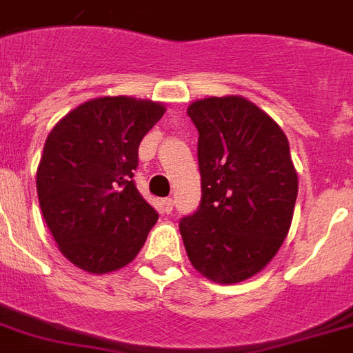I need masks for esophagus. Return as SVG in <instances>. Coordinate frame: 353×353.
Wrapping results in <instances>:
<instances>
[{
	"label": "esophagus",
	"instance_id": "34e87169",
	"mask_svg": "<svg viewBox=\"0 0 353 353\" xmlns=\"http://www.w3.org/2000/svg\"><path fill=\"white\" fill-rule=\"evenodd\" d=\"M163 210H164V213H172V210H174V200H172V198H164Z\"/></svg>",
	"mask_w": 353,
	"mask_h": 353
}]
</instances>
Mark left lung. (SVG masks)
<instances>
[{
	"label": "left lung",
	"mask_w": 353,
	"mask_h": 353,
	"mask_svg": "<svg viewBox=\"0 0 353 353\" xmlns=\"http://www.w3.org/2000/svg\"><path fill=\"white\" fill-rule=\"evenodd\" d=\"M198 130L202 200L179 221L194 270L219 284L262 271L288 234L297 174L283 129L243 97H210L187 108Z\"/></svg>",
	"instance_id": "obj_1"
}]
</instances>
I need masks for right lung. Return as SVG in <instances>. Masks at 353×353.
<instances>
[{
    "label": "right lung",
    "instance_id": "right-lung-1",
    "mask_svg": "<svg viewBox=\"0 0 353 353\" xmlns=\"http://www.w3.org/2000/svg\"><path fill=\"white\" fill-rule=\"evenodd\" d=\"M164 106L101 97L50 130L37 168L41 211L57 247L80 270L110 273L134 260L159 219L134 185L138 145Z\"/></svg>",
    "mask_w": 353,
    "mask_h": 353
}]
</instances>
